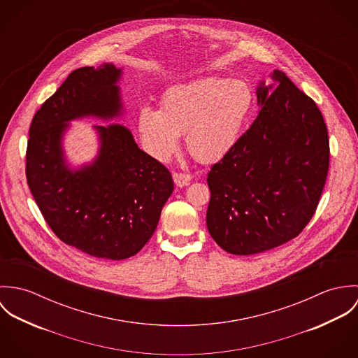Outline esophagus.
Returning a JSON list of instances; mask_svg holds the SVG:
<instances>
[{
	"mask_svg": "<svg viewBox=\"0 0 358 358\" xmlns=\"http://www.w3.org/2000/svg\"><path fill=\"white\" fill-rule=\"evenodd\" d=\"M172 178H173V182H175V185L178 187L186 186L190 182V179H192V176L189 173H182V172H173Z\"/></svg>",
	"mask_w": 358,
	"mask_h": 358,
	"instance_id": "34e87169",
	"label": "esophagus"
}]
</instances>
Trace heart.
<instances>
[{"instance_id":"heart-1","label":"heart","mask_w":358,"mask_h":358,"mask_svg":"<svg viewBox=\"0 0 358 358\" xmlns=\"http://www.w3.org/2000/svg\"><path fill=\"white\" fill-rule=\"evenodd\" d=\"M254 103V91L244 80H196L166 90L159 111L143 107L138 132L145 150L158 161L175 153L186 134L189 153L200 162H216L240 142Z\"/></svg>"}]
</instances>
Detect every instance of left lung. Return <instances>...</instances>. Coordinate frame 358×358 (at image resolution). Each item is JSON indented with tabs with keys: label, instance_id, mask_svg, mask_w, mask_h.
Wrapping results in <instances>:
<instances>
[{
	"label": "left lung",
	"instance_id": "8db88e82",
	"mask_svg": "<svg viewBox=\"0 0 358 358\" xmlns=\"http://www.w3.org/2000/svg\"><path fill=\"white\" fill-rule=\"evenodd\" d=\"M256 88L259 115L208 173L206 227L233 255H254L295 238L320 201L329 142L322 114L285 73Z\"/></svg>",
	"mask_w": 358,
	"mask_h": 358
}]
</instances>
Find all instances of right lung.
<instances>
[{
  "mask_svg": "<svg viewBox=\"0 0 358 358\" xmlns=\"http://www.w3.org/2000/svg\"><path fill=\"white\" fill-rule=\"evenodd\" d=\"M121 76L113 63L74 70L36 113L26 153L27 185L52 231L84 254L110 260L146 245L173 192L169 171L121 124L94 125L99 150L92 162L70 168L66 159L70 121L122 115Z\"/></svg>",
  "mask_w": 358,
  "mask_h": 358,
  "instance_id": "1",
  "label": "right lung"
}]
</instances>
